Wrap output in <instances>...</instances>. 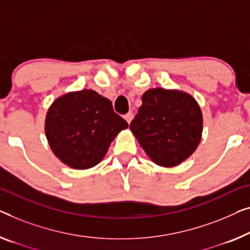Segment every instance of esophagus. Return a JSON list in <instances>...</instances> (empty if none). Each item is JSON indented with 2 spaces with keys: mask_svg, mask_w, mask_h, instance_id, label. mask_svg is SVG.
<instances>
[{
  "mask_svg": "<svg viewBox=\"0 0 250 250\" xmlns=\"http://www.w3.org/2000/svg\"><path fill=\"white\" fill-rule=\"evenodd\" d=\"M132 118H133V114H132V112H128V113H126V114L125 115V121L128 122V124H130V122H131Z\"/></svg>",
  "mask_w": 250,
  "mask_h": 250,
  "instance_id": "1",
  "label": "esophagus"
}]
</instances>
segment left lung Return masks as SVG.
I'll use <instances>...</instances> for the list:
<instances>
[{"label":"left lung","instance_id":"8db88e82","mask_svg":"<svg viewBox=\"0 0 250 250\" xmlns=\"http://www.w3.org/2000/svg\"><path fill=\"white\" fill-rule=\"evenodd\" d=\"M130 130L148 157L163 167H174L188 159L202 137L203 117L199 103L178 89L150 88Z\"/></svg>","mask_w":250,"mask_h":250}]
</instances>
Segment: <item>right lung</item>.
Masks as SVG:
<instances>
[{
	"mask_svg": "<svg viewBox=\"0 0 250 250\" xmlns=\"http://www.w3.org/2000/svg\"><path fill=\"white\" fill-rule=\"evenodd\" d=\"M128 124L114 113L112 103L93 89L69 92L51 104L44 132L59 161L74 169H87L102 161L111 143Z\"/></svg>",
	"mask_w": 250,
	"mask_h": 250,
	"instance_id": "right-lung-1",
	"label": "right lung"
}]
</instances>
